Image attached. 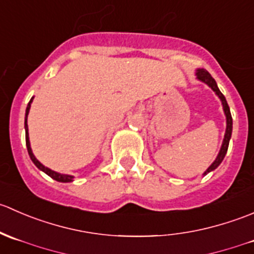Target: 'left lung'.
Masks as SVG:
<instances>
[{
    "label": "left lung",
    "mask_w": 254,
    "mask_h": 254,
    "mask_svg": "<svg viewBox=\"0 0 254 254\" xmlns=\"http://www.w3.org/2000/svg\"><path fill=\"white\" fill-rule=\"evenodd\" d=\"M195 75H196V78H198L199 81L206 83L207 86H209L210 88H211L212 91H214L215 93L217 94V97H219L220 101H221V103H222V108H224L225 115H226V131H225L224 141H222L221 148H220L219 155H217L216 160H215L214 162L211 163V166H210V167L207 168L205 172H204V176H205L209 172H211V171H214L215 168L219 167L220 163H221L222 160H224L225 155H226L227 148H229V142H230V139H231V134H232V117H231V113H230V108H229V104H227V102H226V98H225L224 94L220 92L219 87H217L215 79L211 77V75H210V73L207 72L206 70H204V68L196 70Z\"/></svg>",
    "instance_id": "left-lung-1"
}]
</instances>
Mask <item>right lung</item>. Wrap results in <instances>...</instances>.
Returning <instances> with one entry per match:
<instances>
[{"label": "right lung", "mask_w": 254, "mask_h": 254, "mask_svg": "<svg viewBox=\"0 0 254 254\" xmlns=\"http://www.w3.org/2000/svg\"><path fill=\"white\" fill-rule=\"evenodd\" d=\"M33 98H34V97H32V99H30L29 103H28L27 109H25V120H24V127H25V145H27V150H28V153H29L30 160L33 161V163H34V165L37 166V167L39 168L40 171H43V172H44V173H47V175H48L49 177H51V178L55 179V181H58V182H63V183H68V182H72V181H73V176L61 175V173H58V172H55V171L50 170V168L45 167L44 165H42V163H40L39 161H38L37 158H35L34 153H33L32 147H30V142H29V134H28V124H27L28 113H29L30 104H32Z\"/></svg>", "instance_id": "right-lung-1"}]
</instances>
